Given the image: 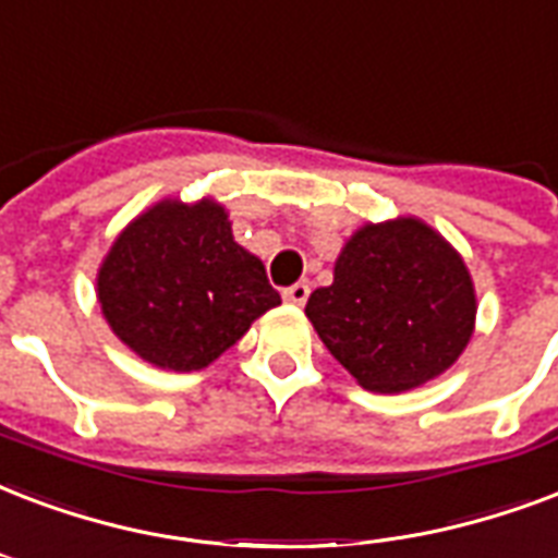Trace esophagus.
Segmentation results:
<instances>
[{
    "instance_id": "obj_1",
    "label": "esophagus",
    "mask_w": 558,
    "mask_h": 558,
    "mask_svg": "<svg viewBox=\"0 0 558 558\" xmlns=\"http://www.w3.org/2000/svg\"><path fill=\"white\" fill-rule=\"evenodd\" d=\"M307 298H310L307 283H292V287L283 289V301H289V304H298V307H301Z\"/></svg>"
}]
</instances>
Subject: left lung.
Segmentation results:
<instances>
[{
    "label": "left lung",
    "instance_id": "obj_1",
    "mask_svg": "<svg viewBox=\"0 0 558 558\" xmlns=\"http://www.w3.org/2000/svg\"><path fill=\"white\" fill-rule=\"evenodd\" d=\"M307 318L327 351L368 392H403L439 377L471 339L477 298L465 263L418 219L365 225L348 240L333 283Z\"/></svg>",
    "mask_w": 558,
    "mask_h": 558
}]
</instances>
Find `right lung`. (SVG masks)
<instances>
[{"label": "right lung", "instance_id": "obj_1", "mask_svg": "<svg viewBox=\"0 0 558 558\" xmlns=\"http://www.w3.org/2000/svg\"><path fill=\"white\" fill-rule=\"evenodd\" d=\"M99 304L143 360L195 372L278 307L280 295L266 266L233 242L225 207L204 198L160 202L128 225L101 263Z\"/></svg>", "mask_w": 558, "mask_h": 558}]
</instances>
